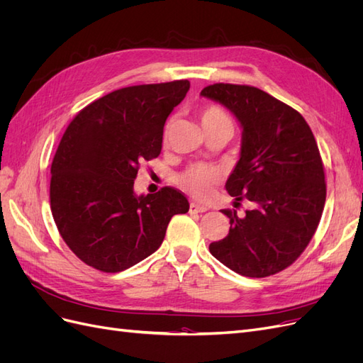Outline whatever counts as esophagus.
I'll return each mask as SVG.
<instances>
[{
    "instance_id": "1",
    "label": "esophagus",
    "mask_w": 363,
    "mask_h": 363,
    "mask_svg": "<svg viewBox=\"0 0 363 363\" xmlns=\"http://www.w3.org/2000/svg\"><path fill=\"white\" fill-rule=\"evenodd\" d=\"M189 211L195 212V213H203V212L208 211V207L207 206H201V204H196V203H191Z\"/></svg>"
}]
</instances>
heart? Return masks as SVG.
<instances>
[{"label":"heart","mask_w":363,"mask_h":363,"mask_svg":"<svg viewBox=\"0 0 363 363\" xmlns=\"http://www.w3.org/2000/svg\"><path fill=\"white\" fill-rule=\"evenodd\" d=\"M199 116L204 131L219 125L232 127L224 108L216 104L204 106ZM219 182H221V171L206 163H192L177 177V183L182 188L199 200L208 199Z\"/></svg>","instance_id":"heart-1"}]
</instances>
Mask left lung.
<instances>
[{
  "instance_id": "obj_1",
  "label": "left lung",
  "mask_w": 363,
  "mask_h": 363,
  "mask_svg": "<svg viewBox=\"0 0 363 363\" xmlns=\"http://www.w3.org/2000/svg\"><path fill=\"white\" fill-rule=\"evenodd\" d=\"M201 95L240 123V157L225 189L236 207L242 200L256 204L242 218L224 208L228 235L208 250L240 276H272L300 257L320 224L327 189L316 140L295 108L255 86L215 83Z\"/></svg>"
}]
</instances>
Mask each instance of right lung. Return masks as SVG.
<instances>
[{"label":"right lung","mask_w":363,"mask_h":363,"mask_svg":"<svg viewBox=\"0 0 363 363\" xmlns=\"http://www.w3.org/2000/svg\"><path fill=\"white\" fill-rule=\"evenodd\" d=\"M189 86L123 87L87 104L65 130L51 163V212L86 265L103 272L136 265L162 245L171 218L189 211L171 186L140 196L133 191L139 163L160 155L164 123Z\"/></svg>","instance_id":"obj_1"}]
</instances>
